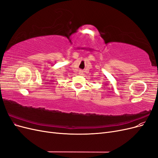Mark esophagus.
<instances>
[{"mask_svg": "<svg viewBox=\"0 0 158 158\" xmlns=\"http://www.w3.org/2000/svg\"><path fill=\"white\" fill-rule=\"evenodd\" d=\"M79 74H82V70H80L79 71Z\"/></svg>", "mask_w": 158, "mask_h": 158, "instance_id": "1", "label": "esophagus"}]
</instances>
